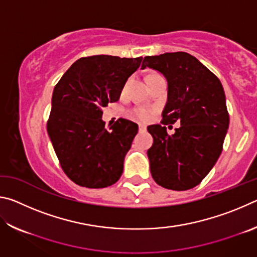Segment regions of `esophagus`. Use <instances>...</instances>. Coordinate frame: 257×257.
<instances>
[{"mask_svg": "<svg viewBox=\"0 0 257 257\" xmlns=\"http://www.w3.org/2000/svg\"><path fill=\"white\" fill-rule=\"evenodd\" d=\"M138 130H139V132H145L146 125L145 124H139L138 125Z\"/></svg>", "mask_w": 257, "mask_h": 257, "instance_id": "1", "label": "esophagus"}]
</instances>
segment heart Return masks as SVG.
Listing matches in <instances>:
<instances>
[{"mask_svg": "<svg viewBox=\"0 0 257 257\" xmlns=\"http://www.w3.org/2000/svg\"><path fill=\"white\" fill-rule=\"evenodd\" d=\"M154 112L155 111L153 108L146 106H138L133 108L132 112H130V115H132V118H134L135 120L142 121V122H147V121H150L153 118Z\"/></svg>", "mask_w": 257, "mask_h": 257, "instance_id": "1", "label": "heart"}]
</instances>
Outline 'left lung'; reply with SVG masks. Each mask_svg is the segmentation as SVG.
<instances>
[{
  "mask_svg": "<svg viewBox=\"0 0 257 257\" xmlns=\"http://www.w3.org/2000/svg\"><path fill=\"white\" fill-rule=\"evenodd\" d=\"M160 71L168 80V102L161 124L147 127L153 145L147 151L155 182L167 189L197 186L222 152L229 113L222 84L186 52L145 56L142 69ZM179 120L173 135L164 127Z\"/></svg>",
  "mask_w": 257,
  "mask_h": 257,
  "instance_id": "1",
  "label": "left lung"
}]
</instances>
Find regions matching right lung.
<instances>
[{"instance_id": "add662e5", "label": "right lung", "mask_w": 257, "mask_h": 257, "mask_svg": "<svg viewBox=\"0 0 257 257\" xmlns=\"http://www.w3.org/2000/svg\"><path fill=\"white\" fill-rule=\"evenodd\" d=\"M142 58L112 55L77 60L55 85L47 133L64 173L81 187L115 184L138 124L120 118L105 128L103 107L119 99Z\"/></svg>"}]
</instances>
